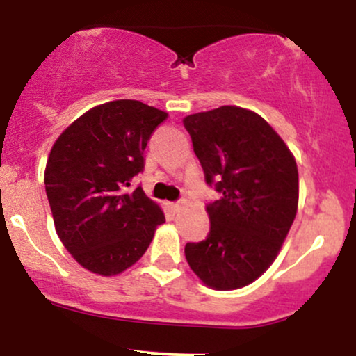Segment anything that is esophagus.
I'll use <instances>...</instances> for the list:
<instances>
[{"label": "esophagus", "mask_w": 356, "mask_h": 356, "mask_svg": "<svg viewBox=\"0 0 356 356\" xmlns=\"http://www.w3.org/2000/svg\"><path fill=\"white\" fill-rule=\"evenodd\" d=\"M181 207H182V201H177V202H172V204H170V209H172L174 212H179V211H181Z\"/></svg>", "instance_id": "obj_1"}]
</instances>
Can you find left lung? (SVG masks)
Segmentation results:
<instances>
[{
    "label": "left lung",
    "instance_id": "left-lung-1",
    "mask_svg": "<svg viewBox=\"0 0 356 356\" xmlns=\"http://www.w3.org/2000/svg\"><path fill=\"white\" fill-rule=\"evenodd\" d=\"M184 127L207 186L220 194L206 206L209 234L186 244V259L211 288H243L275 261L295 220V157L271 125L246 108L194 113Z\"/></svg>",
    "mask_w": 356,
    "mask_h": 356
}]
</instances>
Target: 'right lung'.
I'll use <instances>...</instances> for the list:
<instances>
[{
	"label": "right lung",
	"instance_id": "obj_1",
	"mask_svg": "<svg viewBox=\"0 0 356 356\" xmlns=\"http://www.w3.org/2000/svg\"><path fill=\"white\" fill-rule=\"evenodd\" d=\"M167 113L138 100L88 110L58 137L44 170L56 234L88 271L113 276L137 263L164 212L132 179Z\"/></svg>",
	"mask_w": 356,
	"mask_h": 356
}]
</instances>
